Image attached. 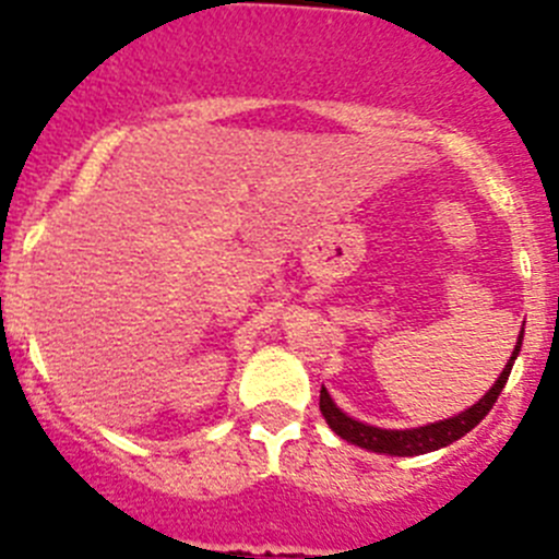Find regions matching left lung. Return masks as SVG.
Segmentation results:
<instances>
[{"label":"left lung","instance_id":"1","mask_svg":"<svg viewBox=\"0 0 559 559\" xmlns=\"http://www.w3.org/2000/svg\"><path fill=\"white\" fill-rule=\"evenodd\" d=\"M521 342H524V329L518 334L515 348H512V356L507 359L504 370L496 379V384L476 401L474 406H467L465 412L454 417H445V420H437V424L417 426V429H381V426L361 424L356 417H350L348 412H342L340 406L334 404V399L329 395V390H320V412H323L325 424L331 426V431L342 437V440L354 442L359 449L373 451V454H390V456H417V454H429V451L445 449L451 442H456L460 437H465L467 431L479 426L485 420L487 412L492 409V404L499 401L501 390H504L507 379H510V370L515 365L518 354H521Z\"/></svg>","mask_w":559,"mask_h":559}]
</instances>
